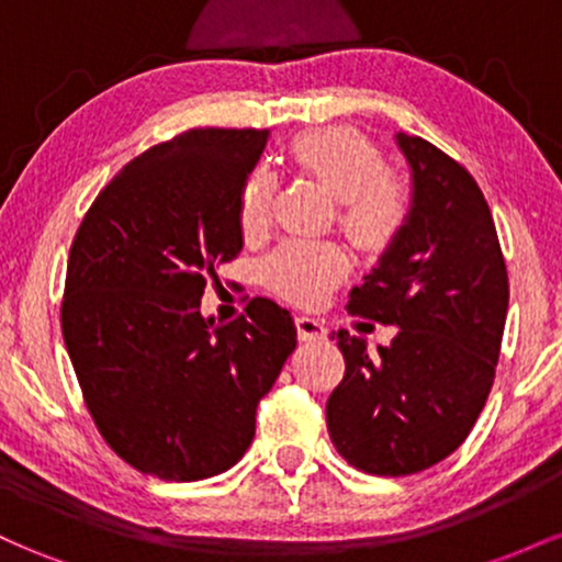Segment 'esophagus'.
Wrapping results in <instances>:
<instances>
[{"instance_id":"34e87169","label":"esophagus","mask_w":562,"mask_h":562,"mask_svg":"<svg viewBox=\"0 0 562 562\" xmlns=\"http://www.w3.org/2000/svg\"><path fill=\"white\" fill-rule=\"evenodd\" d=\"M295 327H299L301 340H322L327 335V327L314 317H295Z\"/></svg>"}]
</instances>
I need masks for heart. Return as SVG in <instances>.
<instances>
[{"mask_svg": "<svg viewBox=\"0 0 562 562\" xmlns=\"http://www.w3.org/2000/svg\"><path fill=\"white\" fill-rule=\"evenodd\" d=\"M290 164L317 179L340 205V227L359 248H385L404 227L409 195L402 179L385 169L380 147L353 126H322L301 132L288 147ZM274 179L250 171L240 192V224L259 232L269 222ZM344 256L333 245L285 243L267 261L263 274L277 293L295 303H317L344 274Z\"/></svg>", "mask_w": 562, "mask_h": 562, "instance_id": "heart-1", "label": "heart"}]
</instances>
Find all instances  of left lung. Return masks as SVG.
<instances>
[{
	"label": "left lung",
	"instance_id": "1",
	"mask_svg": "<svg viewBox=\"0 0 562 562\" xmlns=\"http://www.w3.org/2000/svg\"><path fill=\"white\" fill-rule=\"evenodd\" d=\"M412 171L404 227L348 293V312L396 325L389 346L333 333L346 375L327 430L348 465L412 475L465 441L494 383L507 319V269L475 179L420 137L396 134Z\"/></svg>",
	"mask_w": 562,
	"mask_h": 562
}]
</instances>
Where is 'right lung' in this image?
I'll return each instance as SVG.
<instances>
[{
    "label": "right lung",
    "instance_id": "1",
    "mask_svg": "<svg viewBox=\"0 0 562 562\" xmlns=\"http://www.w3.org/2000/svg\"><path fill=\"white\" fill-rule=\"evenodd\" d=\"M267 128H190L126 164L83 216L60 319L102 438L142 473H224L295 348L288 308L254 299L218 325L200 299L243 250L240 192Z\"/></svg>",
    "mask_w": 562,
    "mask_h": 562
}]
</instances>
